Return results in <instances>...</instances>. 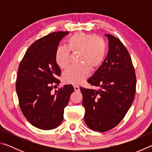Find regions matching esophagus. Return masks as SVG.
<instances>
[{
  "label": "esophagus",
  "instance_id": "34e87169",
  "mask_svg": "<svg viewBox=\"0 0 152 152\" xmlns=\"http://www.w3.org/2000/svg\"><path fill=\"white\" fill-rule=\"evenodd\" d=\"M74 91H80V88L78 86H74Z\"/></svg>",
  "mask_w": 152,
  "mask_h": 152
}]
</instances>
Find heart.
<instances>
[{"instance_id": "b5f03b06", "label": "heart", "mask_w": 152, "mask_h": 152, "mask_svg": "<svg viewBox=\"0 0 152 152\" xmlns=\"http://www.w3.org/2000/svg\"><path fill=\"white\" fill-rule=\"evenodd\" d=\"M66 48L59 47L55 53L56 61L61 68L65 69L70 62V52L79 51L78 61L81 63L72 66L64 72L63 80L66 83L79 84L90 74V67L96 68L101 65L106 55V43L101 37L84 32L74 33L67 39Z\"/></svg>"}]
</instances>
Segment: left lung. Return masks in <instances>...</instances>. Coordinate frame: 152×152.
<instances>
[{"label": "left lung", "mask_w": 152, "mask_h": 152, "mask_svg": "<svg viewBox=\"0 0 152 152\" xmlns=\"http://www.w3.org/2000/svg\"><path fill=\"white\" fill-rule=\"evenodd\" d=\"M106 59L88 82L99 90L80 87L84 121L91 129L107 132L121 121L133 102L136 76L132 59L122 42L110 34Z\"/></svg>", "instance_id": "obj_1"}]
</instances>
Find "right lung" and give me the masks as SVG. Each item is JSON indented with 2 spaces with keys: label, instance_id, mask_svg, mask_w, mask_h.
Returning <instances> with one entry per match:
<instances>
[{
  "label": "right lung",
  "instance_id": "right-lung-1",
  "mask_svg": "<svg viewBox=\"0 0 152 152\" xmlns=\"http://www.w3.org/2000/svg\"><path fill=\"white\" fill-rule=\"evenodd\" d=\"M68 34L67 31L53 32L35 41L18 69L16 91L20 108L28 121L41 129H53L60 125L64 108L74 92L71 84L51 91L53 85L60 82L56 51L60 40Z\"/></svg>",
  "mask_w": 152,
  "mask_h": 152
}]
</instances>
